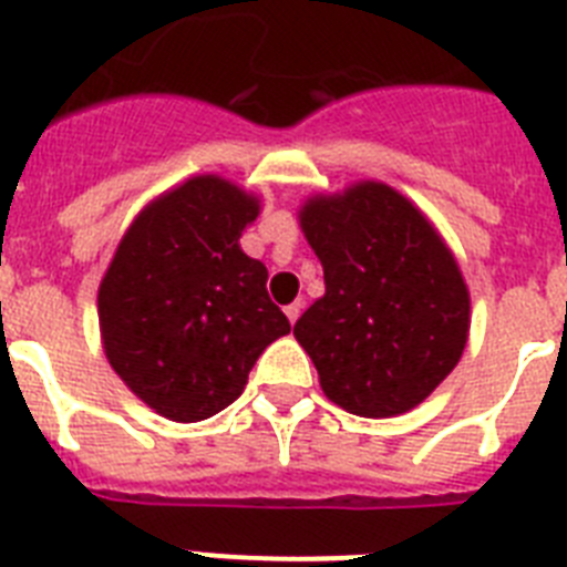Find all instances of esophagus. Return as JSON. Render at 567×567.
<instances>
[{"instance_id": "34e87169", "label": "esophagus", "mask_w": 567, "mask_h": 567, "mask_svg": "<svg viewBox=\"0 0 567 567\" xmlns=\"http://www.w3.org/2000/svg\"><path fill=\"white\" fill-rule=\"evenodd\" d=\"M300 309H303V300H295V303H289V307L284 309V312H287V318H289V323H295V320L300 318Z\"/></svg>"}]
</instances>
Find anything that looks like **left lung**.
Here are the masks:
<instances>
[{"mask_svg":"<svg viewBox=\"0 0 567 567\" xmlns=\"http://www.w3.org/2000/svg\"><path fill=\"white\" fill-rule=\"evenodd\" d=\"M298 224L327 292L295 323L320 389L358 417L412 412L452 374L471 329V295L432 218L363 178L315 193Z\"/></svg>","mask_w":567,"mask_h":567,"instance_id":"1","label":"left lung"}]
</instances>
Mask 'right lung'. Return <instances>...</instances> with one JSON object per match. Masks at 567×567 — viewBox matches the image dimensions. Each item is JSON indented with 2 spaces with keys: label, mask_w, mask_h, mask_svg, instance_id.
Listing matches in <instances>:
<instances>
[{
  "label": "right lung",
  "mask_w": 567,
  "mask_h": 567,
  "mask_svg": "<svg viewBox=\"0 0 567 567\" xmlns=\"http://www.w3.org/2000/svg\"><path fill=\"white\" fill-rule=\"evenodd\" d=\"M260 195L224 175H189L124 229L99 284V334L113 372L155 414L198 423L240 398L287 315L267 267L240 249Z\"/></svg>",
  "instance_id": "1"
}]
</instances>
